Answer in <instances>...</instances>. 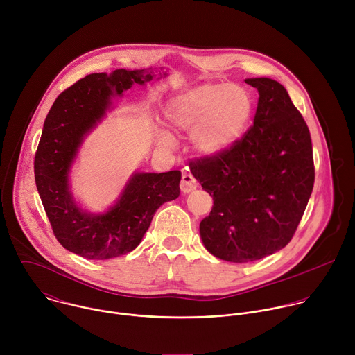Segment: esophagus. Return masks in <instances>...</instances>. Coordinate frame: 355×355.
I'll list each match as a JSON object with an SVG mask.
<instances>
[{
	"label": "esophagus",
	"mask_w": 355,
	"mask_h": 355,
	"mask_svg": "<svg viewBox=\"0 0 355 355\" xmlns=\"http://www.w3.org/2000/svg\"><path fill=\"white\" fill-rule=\"evenodd\" d=\"M196 187H198V182H196V180L193 178V175L189 174V173H184V174H182V178H181V184H180L181 191H182L184 193H188V192L193 191Z\"/></svg>",
	"instance_id": "1"
}]
</instances>
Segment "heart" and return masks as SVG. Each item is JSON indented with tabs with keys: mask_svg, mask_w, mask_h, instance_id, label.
I'll use <instances>...</instances> for the list:
<instances>
[{
	"mask_svg": "<svg viewBox=\"0 0 355 355\" xmlns=\"http://www.w3.org/2000/svg\"><path fill=\"white\" fill-rule=\"evenodd\" d=\"M254 110L250 91L237 84L207 81L170 98L164 108L167 122L178 132H191L198 155L214 157L229 150L245 132ZM159 143L173 144L167 132Z\"/></svg>",
	"mask_w": 355,
	"mask_h": 355,
	"instance_id": "b5f03b06",
	"label": "heart"
}]
</instances>
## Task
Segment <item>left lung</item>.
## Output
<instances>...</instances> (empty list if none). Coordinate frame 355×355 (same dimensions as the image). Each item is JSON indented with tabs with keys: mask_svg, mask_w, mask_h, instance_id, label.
<instances>
[{
	"mask_svg": "<svg viewBox=\"0 0 355 355\" xmlns=\"http://www.w3.org/2000/svg\"><path fill=\"white\" fill-rule=\"evenodd\" d=\"M244 81L260 95L252 126L223 153L191 163L192 175L214 198L199 225L202 243L230 263L284 248L315 182L311 133L285 87L267 77Z\"/></svg>",
	"mask_w": 355,
	"mask_h": 355,
	"instance_id": "obj_1",
	"label": "left lung"
}]
</instances>
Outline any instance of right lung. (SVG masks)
Returning <instances> with one entry per match:
<instances>
[{"mask_svg":"<svg viewBox=\"0 0 355 355\" xmlns=\"http://www.w3.org/2000/svg\"><path fill=\"white\" fill-rule=\"evenodd\" d=\"M155 77L150 69L89 74L63 91L44 119L35 155L36 188L59 243L84 259L110 260L128 254L140 244L156 211L180 195L178 170L135 171L104 214L83 209L70 189L69 174L77 151L104 118L111 99Z\"/></svg>","mask_w":355,"mask_h":355,"instance_id":"1","label":"right lung"}]
</instances>
